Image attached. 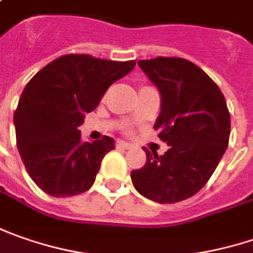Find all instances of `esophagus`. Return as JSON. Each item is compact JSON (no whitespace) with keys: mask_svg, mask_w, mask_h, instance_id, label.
Instances as JSON below:
<instances>
[{"mask_svg":"<svg viewBox=\"0 0 253 253\" xmlns=\"http://www.w3.org/2000/svg\"><path fill=\"white\" fill-rule=\"evenodd\" d=\"M116 144H117V147H123V148H130V147H131V144H130V143H127V141H123V140H117V141H116Z\"/></svg>","mask_w":253,"mask_h":253,"instance_id":"34e87169","label":"esophagus"}]
</instances>
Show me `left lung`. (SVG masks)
<instances>
[{"label": "left lung", "instance_id": "obj_1", "mask_svg": "<svg viewBox=\"0 0 253 253\" xmlns=\"http://www.w3.org/2000/svg\"><path fill=\"white\" fill-rule=\"evenodd\" d=\"M137 63L161 93L154 128L170 148L163 156L144 148L146 164L131 171V181L151 201L180 203L203 188L222 159L229 110L218 84L195 63L167 56Z\"/></svg>", "mask_w": 253, "mask_h": 253}]
</instances>
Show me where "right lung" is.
<instances>
[{
	"instance_id": "add662e5",
	"label": "right lung",
	"mask_w": 253,
	"mask_h": 253,
	"mask_svg": "<svg viewBox=\"0 0 253 253\" xmlns=\"http://www.w3.org/2000/svg\"><path fill=\"white\" fill-rule=\"evenodd\" d=\"M136 66L84 53L48 63L27 83L14 113L17 147L32 181L52 197L87 191L115 140L83 143L84 113L94 110L112 83Z\"/></svg>"
}]
</instances>
